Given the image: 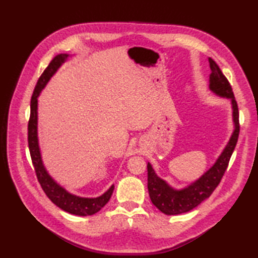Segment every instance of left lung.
<instances>
[{
  "label": "left lung",
  "instance_id": "left-lung-1",
  "mask_svg": "<svg viewBox=\"0 0 258 258\" xmlns=\"http://www.w3.org/2000/svg\"><path fill=\"white\" fill-rule=\"evenodd\" d=\"M208 62H210L212 71L210 75V90L217 96L231 100L234 131L225 149L223 150L214 165L194 183L182 189H175L169 186L165 180L157 176L151 164H147V188H149L151 201L158 210L166 215H178V214L187 213L212 195L226 171L228 162L231 160L238 140L239 115L232 86L215 61L210 57Z\"/></svg>",
  "mask_w": 258,
  "mask_h": 258
}]
</instances>
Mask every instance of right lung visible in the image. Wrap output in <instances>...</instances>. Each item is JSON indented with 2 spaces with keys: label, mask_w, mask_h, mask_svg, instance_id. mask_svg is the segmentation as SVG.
<instances>
[{
  "label": "right lung",
  "mask_w": 258,
  "mask_h": 258,
  "mask_svg": "<svg viewBox=\"0 0 258 258\" xmlns=\"http://www.w3.org/2000/svg\"><path fill=\"white\" fill-rule=\"evenodd\" d=\"M69 54H58L54 57L48 67L45 69L44 72L38 79L35 85L34 92L31 98V115L27 126V141H29V149L32 158L33 166H34L35 173L38 182L41 184L42 189L44 190L46 196L50 199L54 204L61 210L68 212L73 215L79 216H89L97 213L102 207L106 205V203L111 199L114 190V185H112L105 193L98 197H81L74 194H71L69 191L57 184L52 178L50 174L47 173L46 168L43 164L40 145H38V136H37V97L40 95L42 90L44 89L47 82L51 80L52 76L56 73L59 67L67 61Z\"/></svg>",
  "instance_id": "right-lung-1"
}]
</instances>
